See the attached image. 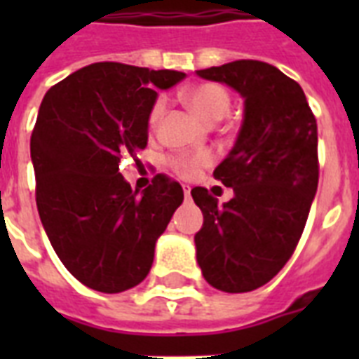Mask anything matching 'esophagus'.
Returning a JSON list of instances; mask_svg holds the SVG:
<instances>
[{
	"label": "esophagus",
	"mask_w": 359,
	"mask_h": 359,
	"mask_svg": "<svg viewBox=\"0 0 359 359\" xmlns=\"http://www.w3.org/2000/svg\"><path fill=\"white\" fill-rule=\"evenodd\" d=\"M182 190H184L186 199H190V186H182Z\"/></svg>",
	"instance_id": "esophagus-1"
}]
</instances>
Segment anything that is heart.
<instances>
[{"label":"heart","mask_w":359,"mask_h":359,"mask_svg":"<svg viewBox=\"0 0 359 359\" xmlns=\"http://www.w3.org/2000/svg\"><path fill=\"white\" fill-rule=\"evenodd\" d=\"M182 100L190 108V111L203 123L214 124L229 111L231 98L229 93L218 83H197L188 87L182 93ZM163 114V100H156L152 104L151 114H149V126L154 128ZM212 162V156L208 152H196V154H177L168 160L175 173H179L184 179H194L199 169Z\"/></svg>","instance_id":"b5f03b06"}]
</instances>
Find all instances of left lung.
<instances>
[{
	"label": "left lung",
	"mask_w": 359,
	"mask_h": 359,
	"mask_svg": "<svg viewBox=\"0 0 359 359\" xmlns=\"http://www.w3.org/2000/svg\"><path fill=\"white\" fill-rule=\"evenodd\" d=\"M196 74L244 100L235 145L214 169L233 199L218 205L205 188L191 190L203 212L197 264L214 289L248 292L285 266L306 227L318 184L317 121L302 87L272 65L242 59Z\"/></svg>",
	"instance_id": "obj_1"
}]
</instances>
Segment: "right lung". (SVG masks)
I'll return each mask as SVG.
<instances>
[{"label": "right lung", "instance_id": "obj_1", "mask_svg": "<svg viewBox=\"0 0 359 359\" xmlns=\"http://www.w3.org/2000/svg\"><path fill=\"white\" fill-rule=\"evenodd\" d=\"M184 76L95 63L42 98L31 134L36 208L65 268L89 289L115 294L141 283L184 199L182 188L160 175L140 194L119 173L123 156L147 147L156 89Z\"/></svg>", "mask_w": 359, "mask_h": 359}]
</instances>
